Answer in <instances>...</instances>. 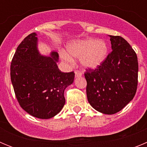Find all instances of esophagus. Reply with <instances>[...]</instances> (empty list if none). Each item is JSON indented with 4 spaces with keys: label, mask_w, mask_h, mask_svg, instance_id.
Instances as JSON below:
<instances>
[{
    "label": "esophagus",
    "mask_w": 147,
    "mask_h": 147,
    "mask_svg": "<svg viewBox=\"0 0 147 147\" xmlns=\"http://www.w3.org/2000/svg\"><path fill=\"white\" fill-rule=\"evenodd\" d=\"M82 76V73L81 71H75V76H76V78H77V77H81Z\"/></svg>",
    "instance_id": "esophagus-1"
}]
</instances>
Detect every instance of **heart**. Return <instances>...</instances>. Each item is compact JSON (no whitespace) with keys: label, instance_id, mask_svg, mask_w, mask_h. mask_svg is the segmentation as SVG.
Masks as SVG:
<instances>
[{"label":"heart","instance_id":"1","mask_svg":"<svg viewBox=\"0 0 147 147\" xmlns=\"http://www.w3.org/2000/svg\"><path fill=\"white\" fill-rule=\"evenodd\" d=\"M67 54L61 51L60 57L67 63L73 62L72 57L80 58V63L85 68L94 69L99 67L107 59L108 55V45L104 40L87 38L76 40L67 46Z\"/></svg>","mask_w":147,"mask_h":147}]
</instances>
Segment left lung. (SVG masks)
<instances>
[{
  "label": "left lung",
  "instance_id": "1",
  "mask_svg": "<svg viewBox=\"0 0 147 147\" xmlns=\"http://www.w3.org/2000/svg\"><path fill=\"white\" fill-rule=\"evenodd\" d=\"M112 52L99 67L87 69V97L98 112L112 115L119 112L135 96L138 63L135 51L120 36L110 35Z\"/></svg>",
  "mask_w": 147,
  "mask_h": 147
}]
</instances>
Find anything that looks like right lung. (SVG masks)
Here are the masks:
<instances>
[{
    "mask_svg": "<svg viewBox=\"0 0 147 147\" xmlns=\"http://www.w3.org/2000/svg\"><path fill=\"white\" fill-rule=\"evenodd\" d=\"M59 54L41 55L37 34L28 35L17 48L11 60L10 75L20 107L34 117L48 119L64 107V91L74 82V72H61L57 62Z\"/></svg>",
    "mask_w": 147,
    "mask_h": 147,
    "instance_id": "right-lung-1",
    "label": "right lung"
}]
</instances>
